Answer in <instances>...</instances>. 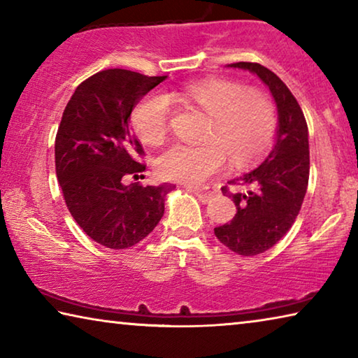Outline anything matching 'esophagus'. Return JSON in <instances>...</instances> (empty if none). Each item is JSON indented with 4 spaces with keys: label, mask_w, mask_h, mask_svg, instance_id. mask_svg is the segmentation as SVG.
<instances>
[{
    "label": "esophagus",
    "mask_w": 358,
    "mask_h": 358,
    "mask_svg": "<svg viewBox=\"0 0 358 358\" xmlns=\"http://www.w3.org/2000/svg\"><path fill=\"white\" fill-rule=\"evenodd\" d=\"M187 189H189L191 192L196 194V197H197L199 201H201L202 203H207V202H210V199L215 196V192H211V191H202V189H199V187H191V186H187Z\"/></svg>",
    "instance_id": "34e87169"
}]
</instances>
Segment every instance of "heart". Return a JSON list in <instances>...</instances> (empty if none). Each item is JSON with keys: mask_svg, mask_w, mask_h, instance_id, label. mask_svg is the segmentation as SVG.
Instances as JSON below:
<instances>
[{"mask_svg": "<svg viewBox=\"0 0 358 358\" xmlns=\"http://www.w3.org/2000/svg\"><path fill=\"white\" fill-rule=\"evenodd\" d=\"M169 98L201 108L208 115L197 145L173 143L157 157L162 178L187 185H202L222 171L226 159L245 166L264 156L275 142L276 107L256 88L227 78H205L186 83ZM161 93H150L132 108L131 123L147 145L164 141L169 131L171 101Z\"/></svg>", "mask_w": 358, "mask_h": 358, "instance_id": "1", "label": "heart"}]
</instances>
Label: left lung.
<instances>
[{
    "label": "left lung",
    "instance_id": "obj_1",
    "mask_svg": "<svg viewBox=\"0 0 358 358\" xmlns=\"http://www.w3.org/2000/svg\"><path fill=\"white\" fill-rule=\"evenodd\" d=\"M256 74L278 107L275 145L264 162L241 177L229 181L238 186L230 191L221 187L237 207L234 220L215 227L216 238L240 256H257L276 245L292 227L305 199L310 178V143L308 126L299 102L275 72L259 63H234Z\"/></svg>",
    "mask_w": 358,
    "mask_h": 358
}]
</instances>
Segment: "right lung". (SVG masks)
<instances>
[{"mask_svg":"<svg viewBox=\"0 0 358 358\" xmlns=\"http://www.w3.org/2000/svg\"><path fill=\"white\" fill-rule=\"evenodd\" d=\"M167 76L148 77L106 69L76 88L55 138V167L63 197L83 232L112 250L137 245L164 215L172 185H124L145 164L142 145L129 124L131 112Z\"/></svg>","mask_w":358,"mask_h":358,"instance_id":"right-lung-1","label":"right lung"}]
</instances>
